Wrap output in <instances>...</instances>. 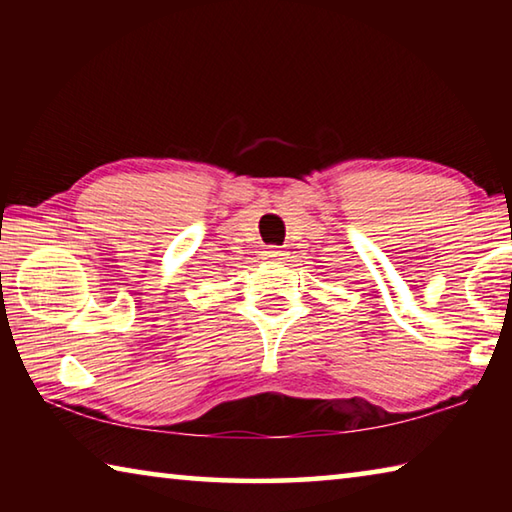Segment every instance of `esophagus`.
<instances>
[{"label":"esophagus","mask_w":512,"mask_h":512,"mask_svg":"<svg viewBox=\"0 0 512 512\" xmlns=\"http://www.w3.org/2000/svg\"><path fill=\"white\" fill-rule=\"evenodd\" d=\"M264 257H266V259H282V257H284V250L277 248V246H268V248L264 250Z\"/></svg>","instance_id":"esophagus-1"}]
</instances>
